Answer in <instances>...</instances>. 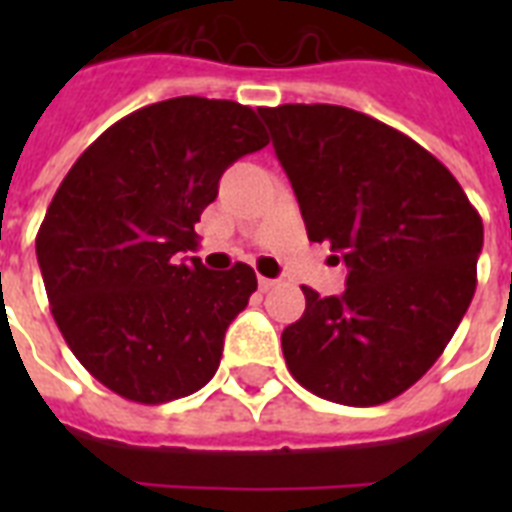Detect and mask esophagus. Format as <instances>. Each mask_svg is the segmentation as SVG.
I'll use <instances>...</instances> for the list:
<instances>
[{"instance_id": "1", "label": "esophagus", "mask_w": 512, "mask_h": 512, "mask_svg": "<svg viewBox=\"0 0 512 512\" xmlns=\"http://www.w3.org/2000/svg\"><path fill=\"white\" fill-rule=\"evenodd\" d=\"M257 284H260V289H263V292H271V289L276 287L279 281H276V279H265V276H260V279H257Z\"/></svg>"}]
</instances>
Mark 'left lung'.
Instances as JSON below:
<instances>
[{"label":"left lung","mask_w":512,"mask_h":512,"mask_svg":"<svg viewBox=\"0 0 512 512\" xmlns=\"http://www.w3.org/2000/svg\"><path fill=\"white\" fill-rule=\"evenodd\" d=\"M257 114L308 239L348 265L340 297L303 287V319L281 332L289 372L335 404H385L460 327L476 292L481 215L436 156L361 111L287 103Z\"/></svg>","instance_id":"8db88e82"}]
</instances>
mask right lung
<instances>
[{
	"mask_svg": "<svg viewBox=\"0 0 512 512\" xmlns=\"http://www.w3.org/2000/svg\"><path fill=\"white\" fill-rule=\"evenodd\" d=\"M268 146L249 106L185 95L111 124L63 177L36 233L52 319L116 396L167 404L215 377L255 271H207L201 212L236 159Z\"/></svg>",
	"mask_w": 512,
	"mask_h": 512,
	"instance_id": "obj_1",
	"label": "right lung"
}]
</instances>
